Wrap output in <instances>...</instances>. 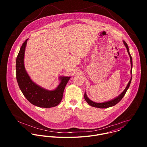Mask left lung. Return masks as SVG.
I'll list each match as a JSON object with an SVG mask.
<instances>
[{"label":"left lung","instance_id":"1","mask_svg":"<svg viewBox=\"0 0 147 147\" xmlns=\"http://www.w3.org/2000/svg\"><path fill=\"white\" fill-rule=\"evenodd\" d=\"M123 42L125 45V46H126V49H127V52H128V54L129 56V58H130V62H131V79H130V80L129 81L128 83L127 84V85L126 86V88L125 89V90L117 97L114 98V99H112L110 101H106V102H102V103H98V102H93V101L90 100L87 96L86 94V92H85L84 93V98H85V100L86 101V102L89 104V105H90L91 106H93V107H98V108H101V109H105V108H107V107H111V106H113L114 105L117 104L122 98L123 97H124V96L126 94V92L127 90V89H128L130 84H131V80H132V57L129 54V48H128V46L125 41H123Z\"/></svg>","mask_w":147,"mask_h":147}]
</instances>
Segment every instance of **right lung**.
Segmentation results:
<instances>
[{
	"label": "right lung",
	"mask_w": 147,
	"mask_h": 147,
	"mask_svg": "<svg viewBox=\"0 0 147 147\" xmlns=\"http://www.w3.org/2000/svg\"><path fill=\"white\" fill-rule=\"evenodd\" d=\"M27 39L21 46L16 58V79L25 98L33 105L40 107L50 108L59 105L63 97V92L71 77L60 76L59 84L54 90H49L33 82L24 66V55Z\"/></svg>",
	"instance_id": "right-lung-1"
}]
</instances>
